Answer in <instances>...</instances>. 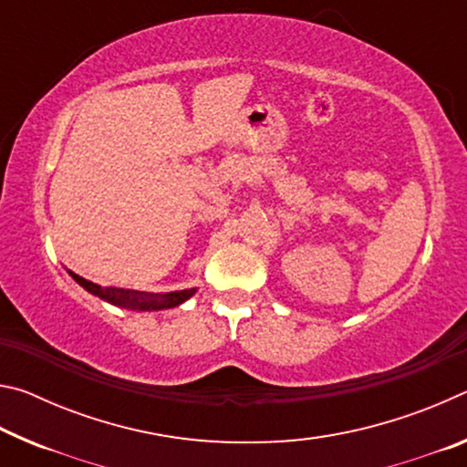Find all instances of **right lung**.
I'll use <instances>...</instances> for the list:
<instances>
[{
    "label": "right lung",
    "mask_w": 467,
    "mask_h": 467,
    "mask_svg": "<svg viewBox=\"0 0 467 467\" xmlns=\"http://www.w3.org/2000/svg\"><path fill=\"white\" fill-rule=\"evenodd\" d=\"M67 274L80 284L84 290H88L90 295L99 296L100 300H107V303L121 306V309H131V311H162V309H172V306L183 305L187 298H192L197 288H185V290H175V292H140V290H128V288H113V286H99L90 280L82 278L74 272Z\"/></svg>",
    "instance_id": "add662e5"
}]
</instances>
